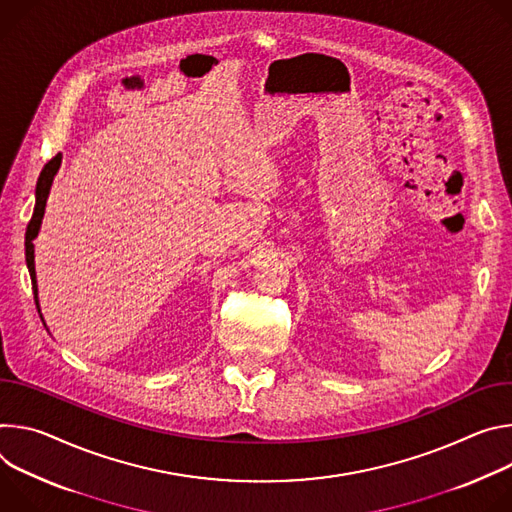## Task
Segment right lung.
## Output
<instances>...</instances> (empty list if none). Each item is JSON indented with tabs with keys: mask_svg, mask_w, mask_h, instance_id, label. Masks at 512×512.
Wrapping results in <instances>:
<instances>
[{
	"mask_svg": "<svg viewBox=\"0 0 512 512\" xmlns=\"http://www.w3.org/2000/svg\"><path fill=\"white\" fill-rule=\"evenodd\" d=\"M61 166V154L52 156L44 168L42 173L38 177V183H36V205H34V213H32V219L28 221V227H26V264H28V270H30V278H32V291H34V299H36V305H38V289H36V270H34V244L32 240L38 236V230H40V223H42V217H44V207H46V197H48V191H50V185H52V179L56 175V170H59Z\"/></svg>",
	"mask_w": 512,
	"mask_h": 512,
	"instance_id": "add662e5",
	"label": "right lung"
}]
</instances>
